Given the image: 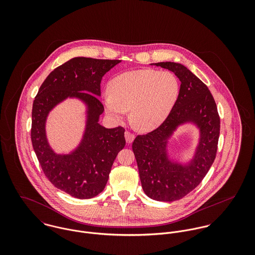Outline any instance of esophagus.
<instances>
[{
    "mask_svg": "<svg viewBox=\"0 0 255 255\" xmlns=\"http://www.w3.org/2000/svg\"><path fill=\"white\" fill-rule=\"evenodd\" d=\"M125 137H126V141H127V143H128V144H130V143L134 140V138H135L134 134H133V133H131V132H130V131H128V130H127V131L125 132Z\"/></svg>",
    "mask_w": 255,
    "mask_h": 255,
    "instance_id": "1",
    "label": "esophagus"
}]
</instances>
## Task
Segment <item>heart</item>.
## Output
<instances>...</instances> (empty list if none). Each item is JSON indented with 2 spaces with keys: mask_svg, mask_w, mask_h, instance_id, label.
<instances>
[{
  "mask_svg": "<svg viewBox=\"0 0 255 255\" xmlns=\"http://www.w3.org/2000/svg\"><path fill=\"white\" fill-rule=\"evenodd\" d=\"M103 97L105 111L122 121L130 109L132 125L139 130L159 127L173 109L180 92L177 76L171 72L138 70L122 73L110 81Z\"/></svg>",
  "mask_w": 255,
  "mask_h": 255,
  "instance_id": "heart-1",
  "label": "heart"
}]
</instances>
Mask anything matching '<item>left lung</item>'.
<instances>
[{
  "instance_id": "left-lung-1",
  "label": "left lung",
  "mask_w": 255,
  "mask_h": 255,
  "mask_svg": "<svg viewBox=\"0 0 255 255\" xmlns=\"http://www.w3.org/2000/svg\"><path fill=\"white\" fill-rule=\"evenodd\" d=\"M153 65L175 73L181 88L165 122L155 130L136 136L132 151L146 195L157 201L172 202L193 190L211 168L217 152L220 118L208 87L186 67L174 62ZM185 124L199 130V139L192 158L182 162L169 152V140Z\"/></svg>"
}]
</instances>
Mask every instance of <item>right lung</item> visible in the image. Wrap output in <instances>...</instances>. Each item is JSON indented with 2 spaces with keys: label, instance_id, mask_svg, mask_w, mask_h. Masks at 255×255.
Here are the masks:
<instances>
[{
  "label": "right lung",
  "instance_id": "right-lung-1",
  "mask_svg": "<svg viewBox=\"0 0 255 255\" xmlns=\"http://www.w3.org/2000/svg\"><path fill=\"white\" fill-rule=\"evenodd\" d=\"M120 60L77 57L55 69L39 88L32 106L31 141L48 180L57 188L79 199L98 195L106 186L112 165L126 145L125 129L99 124L104 107L99 101L100 83ZM68 99L86 107V125L79 144L68 153L49 145L45 125L49 113Z\"/></svg>",
  "mask_w": 255,
  "mask_h": 255
}]
</instances>
